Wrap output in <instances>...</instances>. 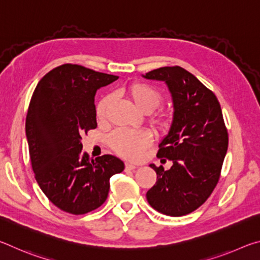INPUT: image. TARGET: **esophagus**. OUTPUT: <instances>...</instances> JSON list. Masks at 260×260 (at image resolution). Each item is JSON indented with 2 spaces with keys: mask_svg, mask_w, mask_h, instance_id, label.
Here are the masks:
<instances>
[{
  "mask_svg": "<svg viewBox=\"0 0 260 260\" xmlns=\"http://www.w3.org/2000/svg\"><path fill=\"white\" fill-rule=\"evenodd\" d=\"M136 165H133V164H129V162H126L125 164V169L127 170V171H132V170H135L136 169Z\"/></svg>",
  "mask_w": 260,
  "mask_h": 260,
  "instance_id": "1",
  "label": "esophagus"
}]
</instances>
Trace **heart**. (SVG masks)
Instances as JSON below:
<instances>
[{"label":"heart","mask_w":260,"mask_h":260,"mask_svg":"<svg viewBox=\"0 0 260 260\" xmlns=\"http://www.w3.org/2000/svg\"><path fill=\"white\" fill-rule=\"evenodd\" d=\"M125 94L134 105L144 113H150L160 104L162 96L155 87L146 82H134L125 89ZM111 103L109 96H104L96 105V117L104 120ZM151 122L158 129L165 131L170 126V118L166 114H156ZM152 136L147 131H116L110 138V146L118 155L129 160H139L143 152L151 146Z\"/></svg>","instance_id":"b5f03b06"}]
</instances>
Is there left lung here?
Listing matches in <instances>:
<instances>
[{"label":"left lung","instance_id":"1","mask_svg":"<svg viewBox=\"0 0 260 260\" xmlns=\"http://www.w3.org/2000/svg\"><path fill=\"white\" fill-rule=\"evenodd\" d=\"M164 81L172 98L173 117L157 157L173 162L170 170L150 164L156 184L148 203L162 214L181 217L204 203L217 186L228 148V134L218 99L199 79L180 67L142 74Z\"/></svg>","mask_w":260,"mask_h":260}]
</instances>
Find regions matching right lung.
Masks as SVG:
<instances>
[{
    "label": "right lung",
    "mask_w": 260,
    "mask_h": 260,
    "mask_svg": "<svg viewBox=\"0 0 260 260\" xmlns=\"http://www.w3.org/2000/svg\"><path fill=\"white\" fill-rule=\"evenodd\" d=\"M117 76L77 64L51 70L35 88L26 117L30 162L41 190L57 208L85 214L108 199L110 178L124 171L119 158L91 159L81 135L98 127L95 95Z\"/></svg>",
    "instance_id": "add662e5"
}]
</instances>
